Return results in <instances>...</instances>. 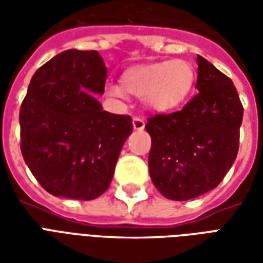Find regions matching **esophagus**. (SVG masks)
<instances>
[{
    "label": "esophagus",
    "instance_id": "1",
    "mask_svg": "<svg viewBox=\"0 0 263 263\" xmlns=\"http://www.w3.org/2000/svg\"><path fill=\"white\" fill-rule=\"evenodd\" d=\"M132 124H134V128H135V129H138V131H142L143 128H145V120H143V118H141V117H134Z\"/></svg>",
    "mask_w": 263,
    "mask_h": 263
}]
</instances>
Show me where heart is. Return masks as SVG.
Here are the masks:
<instances>
[{
    "mask_svg": "<svg viewBox=\"0 0 263 263\" xmlns=\"http://www.w3.org/2000/svg\"><path fill=\"white\" fill-rule=\"evenodd\" d=\"M194 83V69L186 60H171L154 65L137 66L122 76V87L109 83L108 96L125 98L126 91L143 97L154 111H171L186 100Z\"/></svg>",
    "mask_w": 263,
    "mask_h": 263,
    "instance_id": "b5f03b06",
    "label": "heart"
}]
</instances>
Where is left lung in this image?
I'll use <instances>...</instances> for the list:
<instances>
[{"label":"left lung","mask_w":263,"mask_h":263,"mask_svg":"<svg viewBox=\"0 0 263 263\" xmlns=\"http://www.w3.org/2000/svg\"><path fill=\"white\" fill-rule=\"evenodd\" d=\"M198 92L180 111L151 115L149 173L166 198L184 201L217 187L239 148L243 107L230 77L198 56Z\"/></svg>","instance_id":"8db88e82"}]
</instances>
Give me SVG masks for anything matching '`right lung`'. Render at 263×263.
<instances>
[{"label": "right lung", "instance_id": "add662e5", "mask_svg": "<svg viewBox=\"0 0 263 263\" xmlns=\"http://www.w3.org/2000/svg\"><path fill=\"white\" fill-rule=\"evenodd\" d=\"M107 67L97 50L70 49L32 76L21 104V152L46 192L94 200L109 187L122 145L131 135L129 115L103 111Z\"/></svg>", "mask_w": 263, "mask_h": 263}]
</instances>
